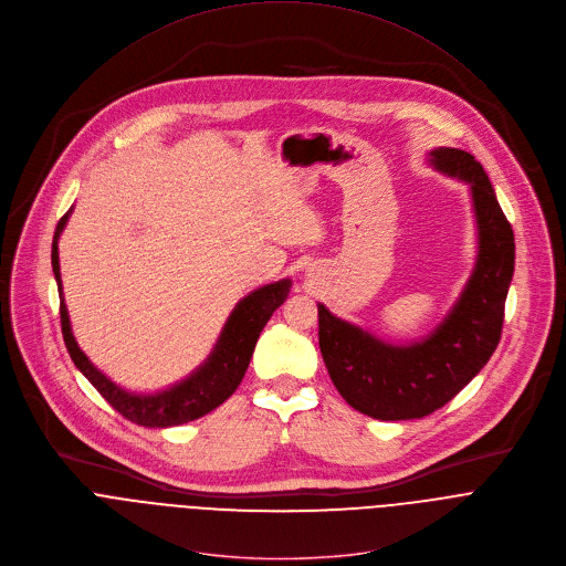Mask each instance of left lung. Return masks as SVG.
<instances>
[{"label": "left lung", "mask_w": 566, "mask_h": 566, "mask_svg": "<svg viewBox=\"0 0 566 566\" xmlns=\"http://www.w3.org/2000/svg\"><path fill=\"white\" fill-rule=\"evenodd\" d=\"M436 170L471 188L478 224L473 273L447 317L420 342L394 344L317 304L319 350L339 396L375 420L424 418L453 400L493 355L515 266V242L493 186L467 150L429 153Z\"/></svg>", "instance_id": "obj_1"}]
</instances>
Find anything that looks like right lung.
<instances>
[{
	"instance_id": "add662e5",
	"label": "right lung",
	"mask_w": 566,
	"mask_h": 566,
	"mask_svg": "<svg viewBox=\"0 0 566 566\" xmlns=\"http://www.w3.org/2000/svg\"><path fill=\"white\" fill-rule=\"evenodd\" d=\"M73 211V209H71ZM71 211L57 222L55 238H53V273L57 280V291H60V315H62V333L64 342L69 348L71 359L75 366L82 370L84 378L99 391V396L126 420L148 427V429H166V427H177L184 422L198 420L213 409H218L222 402H227L235 389L240 387L244 373L249 368L251 355L255 350L258 337L266 322L271 319L273 311L284 304L291 291V280H280L266 286L255 289L247 297H242L235 308L231 311L211 355L205 359L202 366H198L188 378L181 382L157 391V394H133L115 385L111 378L86 357V353L80 348L71 319H69V308L64 304V293H62V273H60V235L69 222Z\"/></svg>"
}]
</instances>
